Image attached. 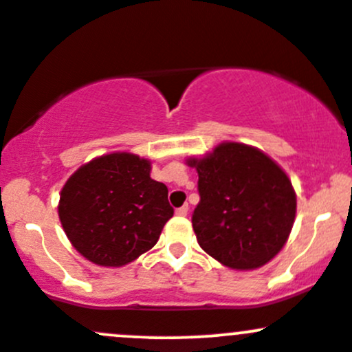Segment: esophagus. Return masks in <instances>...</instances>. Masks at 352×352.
I'll return each instance as SVG.
<instances>
[{"instance_id": "esophagus-1", "label": "esophagus", "mask_w": 352, "mask_h": 352, "mask_svg": "<svg viewBox=\"0 0 352 352\" xmlns=\"http://www.w3.org/2000/svg\"><path fill=\"white\" fill-rule=\"evenodd\" d=\"M176 214H177V217H186V214H188V205H183L181 208H177Z\"/></svg>"}]
</instances>
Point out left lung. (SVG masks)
I'll return each mask as SVG.
<instances>
[{
  "label": "left lung",
  "instance_id": "1",
  "mask_svg": "<svg viewBox=\"0 0 352 352\" xmlns=\"http://www.w3.org/2000/svg\"><path fill=\"white\" fill-rule=\"evenodd\" d=\"M186 164L198 173L199 203L191 221L199 247L233 270L270 262L296 220L297 196L287 173L241 142H221Z\"/></svg>",
  "mask_w": 352,
  "mask_h": 352
}]
</instances>
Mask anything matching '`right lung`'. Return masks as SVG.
Here are the masks:
<instances>
[{"label":"right lung","mask_w":352,"mask_h":352,"mask_svg":"<svg viewBox=\"0 0 352 352\" xmlns=\"http://www.w3.org/2000/svg\"><path fill=\"white\" fill-rule=\"evenodd\" d=\"M175 210L151 161L111 153L82 164L63 184L58 218L74 248L100 267L134 262L160 240Z\"/></svg>","instance_id":"add662e5"}]
</instances>
